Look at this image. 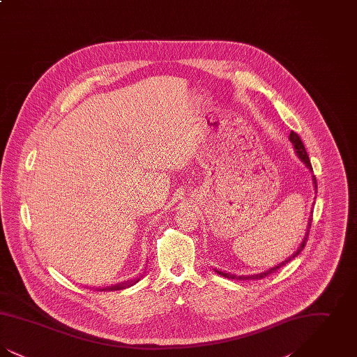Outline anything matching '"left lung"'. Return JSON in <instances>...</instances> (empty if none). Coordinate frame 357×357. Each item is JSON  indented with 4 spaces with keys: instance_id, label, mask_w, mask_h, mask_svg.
<instances>
[{
    "instance_id": "left-lung-1",
    "label": "left lung",
    "mask_w": 357,
    "mask_h": 357,
    "mask_svg": "<svg viewBox=\"0 0 357 357\" xmlns=\"http://www.w3.org/2000/svg\"><path fill=\"white\" fill-rule=\"evenodd\" d=\"M289 140L291 142V144H293V147H294V153H296V155L300 158V160L305 165L306 169L310 171V172H313L312 165H310V160H309V156H307L305 147H304V143H303V140L300 139V136L297 135L296 132H293V131H291V132H290V135H289ZM313 187H314V191L317 192V183H316V178H314V175H313ZM314 199H316V198H314ZM313 204H314V202H313ZM312 214H313V211H312V213H310V215H309L307 226H306L305 236L303 238V241H301L300 246L297 248V250H296L293 255H289L288 258H285V261L280 262L278 265L273 266V268L268 269V271H265V272L257 273V274H249V275H236V274H231V273L222 272V271H218V269H214V272L218 273L220 275H223L225 278H231V280H261V278H264V277L269 275L271 273H274L275 271H278L281 266L287 265L289 261H291L294 257H297V255H300V253L303 252V249L305 248L307 236H309L310 223H312Z\"/></svg>"
}]
</instances>
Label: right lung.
Here are the masks:
<instances>
[{"mask_svg": "<svg viewBox=\"0 0 357 357\" xmlns=\"http://www.w3.org/2000/svg\"><path fill=\"white\" fill-rule=\"evenodd\" d=\"M142 277H143V275H142V273H139V274H136L134 277H130V278H127V280H124V281H121V282H118V284H115V285H112V287H105V288L96 289H98V290H104V291H107V290L112 291V290H120V289L130 288V287L135 285L136 282H137Z\"/></svg>", "mask_w": 357, "mask_h": 357, "instance_id": "right-lung-1", "label": "right lung"}]
</instances>
